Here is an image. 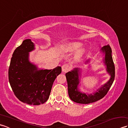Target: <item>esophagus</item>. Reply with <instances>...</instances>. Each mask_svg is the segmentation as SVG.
Segmentation results:
<instances>
[{"instance_id":"34e87169","label":"esophagus","mask_w":128,"mask_h":128,"mask_svg":"<svg viewBox=\"0 0 128 128\" xmlns=\"http://www.w3.org/2000/svg\"><path fill=\"white\" fill-rule=\"evenodd\" d=\"M62 71L63 72H68L70 70V66L68 64H64L62 65Z\"/></svg>"}]
</instances>
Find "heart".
<instances>
[{
    "label": "heart",
    "mask_w": 128,
    "mask_h": 128,
    "mask_svg": "<svg viewBox=\"0 0 128 128\" xmlns=\"http://www.w3.org/2000/svg\"><path fill=\"white\" fill-rule=\"evenodd\" d=\"M81 43L77 42H71L64 44L62 46V50L66 52H71L75 51L81 46ZM84 53V48H80L77 52L75 54V58L78 59L82 56Z\"/></svg>",
    "instance_id": "1"
}]
</instances>
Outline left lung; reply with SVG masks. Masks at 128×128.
Wrapping results in <instances>:
<instances>
[{
    "mask_svg": "<svg viewBox=\"0 0 128 128\" xmlns=\"http://www.w3.org/2000/svg\"><path fill=\"white\" fill-rule=\"evenodd\" d=\"M101 52L105 54L103 62L106 66L107 72L110 76V80L104 85L98 89L94 94H88L82 93L78 89L79 84V76L80 71L79 68H74L71 72L66 74L68 88V94L70 98L72 101L81 104H88L97 101L107 94L114 80L115 66L112 56V49L110 45L104 46L101 48ZM89 60L87 61L88 62Z\"/></svg>",
    "mask_w": 128,
    "mask_h": 128,
    "instance_id": "8db88e82",
    "label": "left lung"
}]
</instances>
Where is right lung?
Returning <instances> with one entry per match:
<instances>
[{"label":"right lung","mask_w":128,"mask_h":128,"mask_svg":"<svg viewBox=\"0 0 128 128\" xmlns=\"http://www.w3.org/2000/svg\"><path fill=\"white\" fill-rule=\"evenodd\" d=\"M34 50L30 39L24 40L12 54L9 68V81L16 97L24 103L40 105L48 100L53 84L62 72L57 66L50 70H38L29 61V52Z\"/></svg>","instance_id":"obj_1"}]
</instances>
